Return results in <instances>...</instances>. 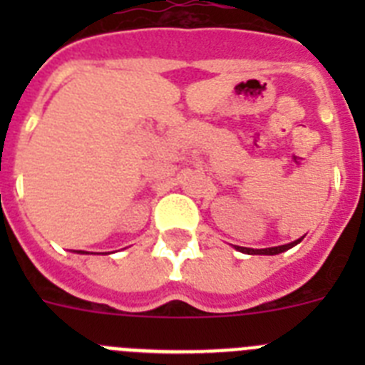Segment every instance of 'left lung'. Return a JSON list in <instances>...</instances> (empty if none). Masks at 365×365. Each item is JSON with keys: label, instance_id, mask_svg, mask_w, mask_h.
<instances>
[{"label": "left lung", "instance_id": "8db88e82", "mask_svg": "<svg viewBox=\"0 0 365 365\" xmlns=\"http://www.w3.org/2000/svg\"><path fill=\"white\" fill-rule=\"evenodd\" d=\"M303 237H299V240L292 241V243H287V245H282V247H270V248H247V247H235L240 252L243 254H261V256H276V254H282L285 252V250H289V248H292L294 245H298L299 241H302Z\"/></svg>", "mask_w": 365, "mask_h": 365}]
</instances>
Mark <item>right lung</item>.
Here are the masks:
<instances>
[{
  "label": "right lung",
  "instance_id": "right-lung-1",
  "mask_svg": "<svg viewBox=\"0 0 365 365\" xmlns=\"http://www.w3.org/2000/svg\"><path fill=\"white\" fill-rule=\"evenodd\" d=\"M82 254H83V252H82ZM86 254H87V252H86Z\"/></svg>",
  "mask_w": 365,
  "mask_h": 365
}]
</instances>
